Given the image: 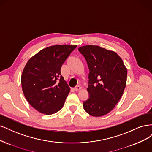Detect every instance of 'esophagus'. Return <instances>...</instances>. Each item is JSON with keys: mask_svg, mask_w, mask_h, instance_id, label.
I'll use <instances>...</instances> for the list:
<instances>
[{"mask_svg": "<svg viewBox=\"0 0 152 152\" xmlns=\"http://www.w3.org/2000/svg\"><path fill=\"white\" fill-rule=\"evenodd\" d=\"M81 89H82V87L81 86H76L74 88L75 91H79V90H81Z\"/></svg>", "mask_w": 152, "mask_h": 152, "instance_id": "obj_1", "label": "esophagus"}]
</instances>
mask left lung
<instances>
[{
	"mask_svg": "<svg viewBox=\"0 0 152 152\" xmlns=\"http://www.w3.org/2000/svg\"><path fill=\"white\" fill-rule=\"evenodd\" d=\"M90 69V96L83 102L88 114L101 117L108 114L118 103L126 85L127 69L122 58L112 50L98 45L78 48Z\"/></svg>",
	"mask_w": 152,
	"mask_h": 152,
	"instance_id": "left-lung-1",
	"label": "left lung"
}]
</instances>
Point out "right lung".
Returning a JSON list of instances; mask_svg holds the SVG:
<instances>
[{
	"label": "right lung",
	"mask_w": 152,
	"mask_h": 152,
	"mask_svg": "<svg viewBox=\"0 0 152 152\" xmlns=\"http://www.w3.org/2000/svg\"><path fill=\"white\" fill-rule=\"evenodd\" d=\"M77 45H56L39 51L31 57L21 75L22 90L34 109L45 115L60 110L70 92L61 75V67Z\"/></svg>",
	"instance_id": "1"
}]
</instances>
